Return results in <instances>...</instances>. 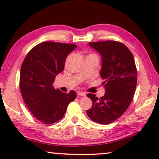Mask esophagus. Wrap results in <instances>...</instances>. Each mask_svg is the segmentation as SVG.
I'll return each mask as SVG.
<instances>
[{"instance_id":"1","label":"esophagus","mask_w":159,"mask_h":159,"mask_svg":"<svg viewBox=\"0 0 159 159\" xmlns=\"http://www.w3.org/2000/svg\"><path fill=\"white\" fill-rule=\"evenodd\" d=\"M77 95H79V96H83V97L86 96V94L83 92H77Z\"/></svg>"}]
</instances>
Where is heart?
Returning a JSON list of instances; mask_svg holds the SVG:
<instances>
[{"label":"heart","mask_w":159,"mask_h":159,"mask_svg":"<svg viewBox=\"0 0 159 159\" xmlns=\"http://www.w3.org/2000/svg\"><path fill=\"white\" fill-rule=\"evenodd\" d=\"M93 55H95V54H93Z\"/></svg>","instance_id":"b5f03b06"}]
</instances>
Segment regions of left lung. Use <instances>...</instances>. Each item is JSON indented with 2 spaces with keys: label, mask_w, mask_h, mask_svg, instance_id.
Instances as JSON below:
<instances>
[{
  "label": "left lung",
  "mask_w": 159,
  "mask_h": 159,
  "mask_svg": "<svg viewBox=\"0 0 159 159\" xmlns=\"http://www.w3.org/2000/svg\"><path fill=\"white\" fill-rule=\"evenodd\" d=\"M101 56V77L106 92L100 98L92 93L87 96L93 106L87 111L89 118L98 124H110L119 119L129 107L137 85V71L129 48L117 41L89 43Z\"/></svg>",
  "instance_id": "left-lung-1"
}]
</instances>
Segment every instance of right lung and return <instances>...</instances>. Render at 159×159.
Returning <instances> with one entry per match:
<instances>
[{
    "instance_id": "add662e5",
    "label": "right lung",
    "mask_w": 159,
    "mask_h": 159,
    "mask_svg": "<svg viewBox=\"0 0 159 159\" xmlns=\"http://www.w3.org/2000/svg\"><path fill=\"white\" fill-rule=\"evenodd\" d=\"M77 45L43 42L30 50L21 64L19 88L27 108L41 122L51 125L64 116L76 92L55 90L56 75L64 70L66 56Z\"/></svg>"
}]
</instances>
